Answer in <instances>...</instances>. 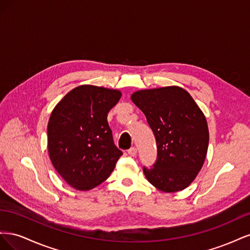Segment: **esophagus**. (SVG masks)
<instances>
[{
	"instance_id": "34e87169",
	"label": "esophagus",
	"mask_w": 250,
	"mask_h": 250,
	"mask_svg": "<svg viewBox=\"0 0 250 250\" xmlns=\"http://www.w3.org/2000/svg\"><path fill=\"white\" fill-rule=\"evenodd\" d=\"M137 152H138V150L135 147H131L130 149L127 150V153L129 154L130 156H135V155H137Z\"/></svg>"
}]
</instances>
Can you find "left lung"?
I'll use <instances>...</instances> for the list:
<instances>
[{"label":"left lung","instance_id":"1","mask_svg":"<svg viewBox=\"0 0 250 250\" xmlns=\"http://www.w3.org/2000/svg\"><path fill=\"white\" fill-rule=\"evenodd\" d=\"M131 100L146 116L156 141L155 163L143 167L146 178L166 193L184 190L197 176L207 156L208 128L203 112L178 86L139 90Z\"/></svg>","mask_w":250,"mask_h":250}]
</instances>
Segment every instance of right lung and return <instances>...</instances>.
<instances>
[{
    "mask_svg": "<svg viewBox=\"0 0 250 250\" xmlns=\"http://www.w3.org/2000/svg\"><path fill=\"white\" fill-rule=\"evenodd\" d=\"M121 98L117 89L80 85L53 109L48 123L51 162L67 184L87 191L107 179L123 154L112 139L108 111Z\"/></svg>",
    "mask_w": 250,
    "mask_h": 250,
    "instance_id": "obj_1",
    "label": "right lung"
}]
</instances>
